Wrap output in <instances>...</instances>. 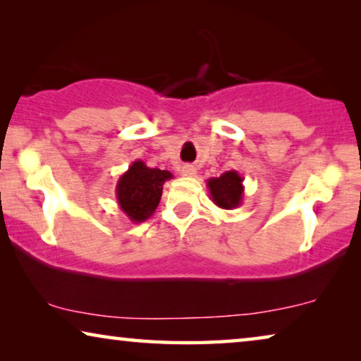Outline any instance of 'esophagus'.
I'll return each mask as SVG.
<instances>
[{
	"instance_id": "34e87169",
	"label": "esophagus",
	"mask_w": 361,
	"mask_h": 361,
	"mask_svg": "<svg viewBox=\"0 0 361 361\" xmlns=\"http://www.w3.org/2000/svg\"><path fill=\"white\" fill-rule=\"evenodd\" d=\"M180 175L181 176H195L196 175V169L192 165H183L180 169Z\"/></svg>"
}]
</instances>
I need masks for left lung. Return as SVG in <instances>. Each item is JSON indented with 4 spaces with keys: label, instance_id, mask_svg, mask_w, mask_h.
Masks as SVG:
<instances>
[{
    "label": "left lung",
    "instance_id": "8db88e82",
    "mask_svg": "<svg viewBox=\"0 0 361 361\" xmlns=\"http://www.w3.org/2000/svg\"><path fill=\"white\" fill-rule=\"evenodd\" d=\"M207 188L212 202L220 209L232 211L243 201V178L236 170L225 171L219 178H209Z\"/></svg>",
    "mask_w": 361,
    "mask_h": 361
}]
</instances>
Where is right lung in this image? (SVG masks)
Returning a JSON list of instances; mask_svg holds the SVG:
<instances>
[{"mask_svg":"<svg viewBox=\"0 0 361 361\" xmlns=\"http://www.w3.org/2000/svg\"><path fill=\"white\" fill-rule=\"evenodd\" d=\"M171 178L169 170L149 169L142 160H134L116 183L118 206L133 224L146 222L159 206L165 181Z\"/></svg>","mask_w":361,"mask_h":361,"instance_id":"add662e5","label":"right lung"}]
</instances>
